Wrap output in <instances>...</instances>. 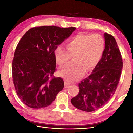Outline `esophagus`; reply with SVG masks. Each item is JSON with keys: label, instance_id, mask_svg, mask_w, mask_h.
<instances>
[{"label": "esophagus", "instance_id": "1", "mask_svg": "<svg viewBox=\"0 0 133 133\" xmlns=\"http://www.w3.org/2000/svg\"><path fill=\"white\" fill-rule=\"evenodd\" d=\"M70 84V83H69L67 82V81H64V85L65 86H68V85H69Z\"/></svg>", "mask_w": 133, "mask_h": 133}]
</instances>
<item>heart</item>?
<instances>
[{
	"instance_id": "b5f03b06",
	"label": "heart",
	"mask_w": 133,
	"mask_h": 133,
	"mask_svg": "<svg viewBox=\"0 0 133 133\" xmlns=\"http://www.w3.org/2000/svg\"><path fill=\"white\" fill-rule=\"evenodd\" d=\"M104 40L98 33L78 34L67 43V51L63 46L57 47L55 51L56 61L63 66L74 56V62L67 65L60 71V75L69 82H73L84 75L87 70L95 67L102 57Z\"/></svg>"
}]
</instances>
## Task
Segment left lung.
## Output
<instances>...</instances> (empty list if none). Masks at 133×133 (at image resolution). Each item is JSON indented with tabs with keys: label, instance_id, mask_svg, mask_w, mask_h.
<instances>
[{
	"label": "left lung",
	"instance_id": "8db88e82",
	"mask_svg": "<svg viewBox=\"0 0 133 133\" xmlns=\"http://www.w3.org/2000/svg\"><path fill=\"white\" fill-rule=\"evenodd\" d=\"M105 49L102 58L89 77L78 84L79 93L71 100L74 106L91 112L106 104L113 96L120 81L123 60L117 43L105 33Z\"/></svg>",
	"mask_w": 133,
	"mask_h": 133
}]
</instances>
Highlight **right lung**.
<instances>
[{
  "mask_svg": "<svg viewBox=\"0 0 133 133\" xmlns=\"http://www.w3.org/2000/svg\"><path fill=\"white\" fill-rule=\"evenodd\" d=\"M76 29L35 27L19 41L12 62L13 82L18 97L27 106L48 107L63 89V80L53 77L56 66L55 51Z\"/></svg>",
  "mask_w": 133,
  "mask_h": 133,
  "instance_id": "add662e5",
  "label": "right lung"
}]
</instances>
